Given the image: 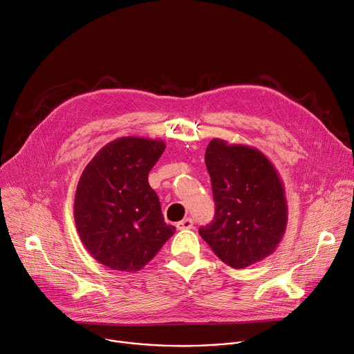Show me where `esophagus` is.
<instances>
[{"label":"esophagus","instance_id":"esophagus-1","mask_svg":"<svg viewBox=\"0 0 354 354\" xmlns=\"http://www.w3.org/2000/svg\"><path fill=\"white\" fill-rule=\"evenodd\" d=\"M176 227L179 229V230H187V229H192L194 227V220L192 218H183V220H180L178 224H176Z\"/></svg>","mask_w":354,"mask_h":354}]
</instances>
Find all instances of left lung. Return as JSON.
<instances>
[{"mask_svg":"<svg viewBox=\"0 0 354 354\" xmlns=\"http://www.w3.org/2000/svg\"><path fill=\"white\" fill-rule=\"evenodd\" d=\"M216 203L214 220L202 239L232 268L264 260L281 243L288 205L271 160L257 148L213 138L205 153Z\"/></svg>","mask_w":354,"mask_h":354,"instance_id":"1","label":"left lung"}]
</instances>
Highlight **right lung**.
I'll list each match as a JSON object with an SVG mask.
<instances>
[{"mask_svg": "<svg viewBox=\"0 0 354 354\" xmlns=\"http://www.w3.org/2000/svg\"><path fill=\"white\" fill-rule=\"evenodd\" d=\"M165 151L162 140L121 137L84 168L75 196V223L94 260L115 271L144 268L174 236L148 174Z\"/></svg>", "mask_w": 354, "mask_h": 354, "instance_id": "obj_1", "label": "right lung"}]
</instances>
